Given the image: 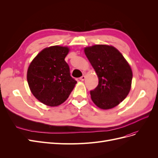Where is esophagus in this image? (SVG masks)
<instances>
[{
  "mask_svg": "<svg viewBox=\"0 0 158 158\" xmlns=\"http://www.w3.org/2000/svg\"><path fill=\"white\" fill-rule=\"evenodd\" d=\"M85 79V76H81V77L80 78V80L81 81H84Z\"/></svg>",
  "mask_w": 158,
  "mask_h": 158,
  "instance_id": "obj_1",
  "label": "esophagus"
}]
</instances>
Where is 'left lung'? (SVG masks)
I'll use <instances>...</instances> for the list:
<instances>
[{
  "label": "left lung",
  "mask_w": 158,
  "mask_h": 158,
  "mask_svg": "<svg viewBox=\"0 0 158 158\" xmlns=\"http://www.w3.org/2000/svg\"><path fill=\"white\" fill-rule=\"evenodd\" d=\"M84 52L99 79L98 86L90 91L93 102L102 109L118 106L131 88L132 72L130 65L113 46L95 45L85 47Z\"/></svg>",
  "instance_id": "1"
}]
</instances>
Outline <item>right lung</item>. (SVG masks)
I'll return each instance as SVG.
<instances>
[{
	"label": "right lung",
	"mask_w": 158,
	"mask_h": 158,
	"mask_svg": "<svg viewBox=\"0 0 158 158\" xmlns=\"http://www.w3.org/2000/svg\"><path fill=\"white\" fill-rule=\"evenodd\" d=\"M67 47L51 46L43 49L31 61L27 80L32 94L46 106L55 107L64 102L76 81L71 77L64 59Z\"/></svg>",
	"instance_id": "1"
}]
</instances>
